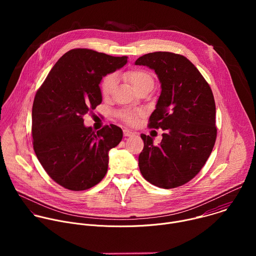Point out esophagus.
I'll use <instances>...</instances> for the list:
<instances>
[{"label": "esophagus", "instance_id": "34e87169", "mask_svg": "<svg viewBox=\"0 0 256 256\" xmlns=\"http://www.w3.org/2000/svg\"><path fill=\"white\" fill-rule=\"evenodd\" d=\"M134 132H132V130H128V128H124V136H134Z\"/></svg>", "mask_w": 256, "mask_h": 256}]
</instances>
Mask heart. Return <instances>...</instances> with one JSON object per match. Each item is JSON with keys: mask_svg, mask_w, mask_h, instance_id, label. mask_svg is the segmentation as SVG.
Listing matches in <instances>:
<instances>
[{"mask_svg": "<svg viewBox=\"0 0 256 256\" xmlns=\"http://www.w3.org/2000/svg\"><path fill=\"white\" fill-rule=\"evenodd\" d=\"M124 78L130 85L136 91L138 89L146 86V85H154V79L150 72L144 70H132L126 72L124 75ZM116 77L114 75L106 76L101 83V92L104 96H107L112 93L116 86ZM142 112L140 110H122L118 114L120 120L124 122L132 124L136 122V118L140 116Z\"/></svg>", "mask_w": 256, "mask_h": 256, "instance_id": "obj_1", "label": "heart"}]
</instances>
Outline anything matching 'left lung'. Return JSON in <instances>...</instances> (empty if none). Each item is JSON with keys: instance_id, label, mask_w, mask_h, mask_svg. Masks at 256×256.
Returning <instances> with one entry per match:
<instances>
[{"instance_id": "obj_1", "label": "left lung", "mask_w": 256, "mask_h": 256, "mask_svg": "<svg viewBox=\"0 0 256 256\" xmlns=\"http://www.w3.org/2000/svg\"><path fill=\"white\" fill-rule=\"evenodd\" d=\"M136 64L149 66L158 76L162 90L149 128L165 132L157 146L150 136L140 134V171L155 186H181L200 171L214 148L216 128L212 89L196 66L181 54L151 52L140 56Z\"/></svg>"}]
</instances>
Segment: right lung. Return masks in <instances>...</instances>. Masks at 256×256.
<instances>
[{
	"label": "right lung",
	"instance_id": "right-lung-1",
	"mask_svg": "<svg viewBox=\"0 0 256 256\" xmlns=\"http://www.w3.org/2000/svg\"><path fill=\"white\" fill-rule=\"evenodd\" d=\"M126 62L128 56L70 50L56 62L36 92L33 149L50 177L66 190H89L107 172L108 152L120 142L122 130L110 124L95 132L84 126L83 116L102 102V77Z\"/></svg>",
	"mask_w": 256,
	"mask_h": 256
}]
</instances>
